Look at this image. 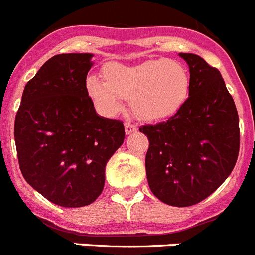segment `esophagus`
Masks as SVG:
<instances>
[{
    "label": "esophagus",
    "mask_w": 255,
    "mask_h": 255,
    "mask_svg": "<svg viewBox=\"0 0 255 255\" xmlns=\"http://www.w3.org/2000/svg\"><path fill=\"white\" fill-rule=\"evenodd\" d=\"M136 131V125H134V124L131 123H125V132L128 135L131 134V132Z\"/></svg>",
    "instance_id": "34e87169"
}]
</instances>
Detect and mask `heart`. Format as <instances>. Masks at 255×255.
Listing matches in <instances>:
<instances>
[{"label":"heart","instance_id":"b5f03b06","mask_svg":"<svg viewBox=\"0 0 255 255\" xmlns=\"http://www.w3.org/2000/svg\"><path fill=\"white\" fill-rule=\"evenodd\" d=\"M103 79L89 76L88 96L101 111L115 115L123 101H131L135 116L144 121H159L173 116L189 96L190 78L177 60H149L135 66L108 64Z\"/></svg>","mask_w":255,"mask_h":255}]
</instances>
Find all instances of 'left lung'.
<instances>
[{
	"label": "left lung",
	"mask_w": 255,
	"mask_h": 255,
	"mask_svg": "<svg viewBox=\"0 0 255 255\" xmlns=\"http://www.w3.org/2000/svg\"><path fill=\"white\" fill-rule=\"evenodd\" d=\"M190 71L189 97L167 121L143 125L149 140V188L163 203L189 207L217 190L238 161L239 116L222 75L194 53H180Z\"/></svg>",
	"instance_id": "8db88e82"
}]
</instances>
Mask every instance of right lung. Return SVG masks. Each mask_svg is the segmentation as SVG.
<instances>
[{
	"label": "right lung",
	"mask_w": 255,
	"mask_h": 255,
	"mask_svg": "<svg viewBox=\"0 0 255 255\" xmlns=\"http://www.w3.org/2000/svg\"><path fill=\"white\" fill-rule=\"evenodd\" d=\"M91 53L49 58L25 85L15 117L22 176L52 203H93L105 186L106 163L121 147V120L97 115L87 93Z\"/></svg>",
	"instance_id": "add662e5"
}]
</instances>
